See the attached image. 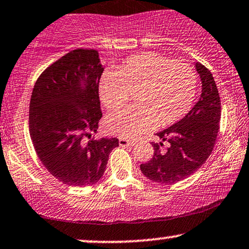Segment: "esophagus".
I'll return each mask as SVG.
<instances>
[{
	"label": "esophagus",
	"instance_id": "34e87169",
	"mask_svg": "<svg viewBox=\"0 0 249 249\" xmlns=\"http://www.w3.org/2000/svg\"><path fill=\"white\" fill-rule=\"evenodd\" d=\"M137 143L135 140H130V139H125V138H119V146L122 147H130V146H134Z\"/></svg>",
	"mask_w": 249,
	"mask_h": 249
}]
</instances>
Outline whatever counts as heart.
<instances>
[{
  "mask_svg": "<svg viewBox=\"0 0 249 249\" xmlns=\"http://www.w3.org/2000/svg\"><path fill=\"white\" fill-rule=\"evenodd\" d=\"M195 92L196 75L190 65L155 53L127 58L115 71H106L99 85L100 99L109 110L122 108L135 93L137 106L106 119L110 133L126 139L180 121L191 110Z\"/></svg>",
  "mask_w": 249,
  "mask_h": 249,
  "instance_id": "1",
  "label": "heart"
}]
</instances>
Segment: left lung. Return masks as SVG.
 <instances>
[{
    "label": "left lung",
    "instance_id": "obj_1",
    "mask_svg": "<svg viewBox=\"0 0 249 249\" xmlns=\"http://www.w3.org/2000/svg\"><path fill=\"white\" fill-rule=\"evenodd\" d=\"M195 69L202 83L199 101L184 118L156 133L161 142L152 143V160L140 165L142 174L155 182L174 184L190 177L207 161L215 146L221 99L212 72L200 63H195ZM165 141L169 148L163 152L160 147Z\"/></svg>",
    "mask_w": 249,
    "mask_h": 249
}]
</instances>
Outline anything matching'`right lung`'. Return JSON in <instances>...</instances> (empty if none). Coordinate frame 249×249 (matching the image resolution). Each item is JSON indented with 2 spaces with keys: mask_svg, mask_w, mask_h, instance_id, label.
<instances>
[{
  "mask_svg": "<svg viewBox=\"0 0 249 249\" xmlns=\"http://www.w3.org/2000/svg\"><path fill=\"white\" fill-rule=\"evenodd\" d=\"M103 68L94 49H75L46 69L30 102V135L41 163L69 186L101 179L117 138L94 139L102 118L99 83Z\"/></svg>",
  "mask_w": 249,
  "mask_h": 249,
  "instance_id": "obj_1",
  "label": "right lung"
}]
</instances>
